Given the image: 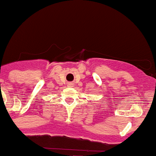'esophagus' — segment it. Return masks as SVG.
<instances>
[{
	"label": "esophagus",
	"instance_id": "obj_1",
	"mask_svg": "<svg viewBox=\"0 0 156 156\" xmlns=\"http://www.w3.org/2000/svg\"><path fill=\"white\" fill-rule=\"evenodd\" d=\"M73 83H69V86H71V87H73Z\"/></svg>",
	"mask_w": 156,
	"mask_h": 156
}]
</instances>
